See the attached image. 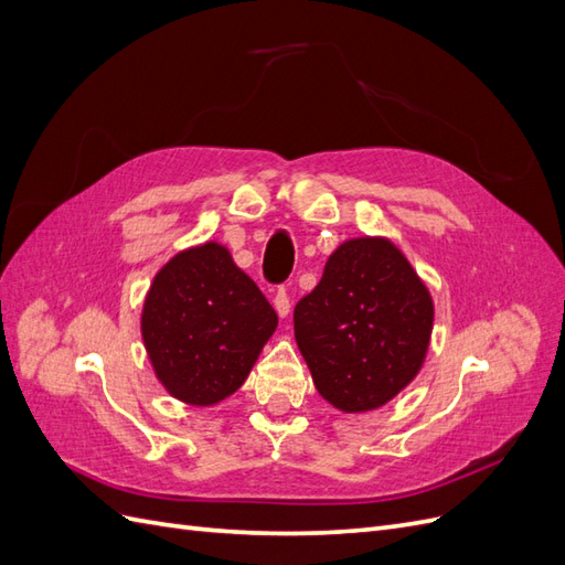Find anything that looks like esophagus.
Here are the masks:
<instances>
[{
    "label": "esophagus",
    "mask_w": 565,
    "mask_h": 565,
    "mask_svg": "<svg viewBox=\"0 0 565 565\" xmlns=\"http://www.w3.org/2000/svg\"><path fill=\"white\" fill-rule=\"evenodd\" d=\"M273 306H276V311H278L280 318H287V316H289V295H287L285 287L278 289L276 299H273Z\"/></svg>",
    "instance_id": "esophagus-1"
}]
</instances>
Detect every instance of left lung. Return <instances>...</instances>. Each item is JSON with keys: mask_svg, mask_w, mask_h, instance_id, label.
<instances>
[{"mask_svg": "<svg viewBox=\"0 0 565 565\" xmlns=\"http://www.w3.org/2000/svg\"><path fill=\"white\" fill-rule=\"evenodd\" d=\"M434 299L388 237H351L295 306L297 347L320 396L370 413L413 382L429 351Z\"/></svg>", "mask_w": 565, "mask_h": 565, "instance_id": "left-lung-1", "label": "left lung"}]
</instances>
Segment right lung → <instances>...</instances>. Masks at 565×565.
Here are the masks:
<instances>
[{
    "label": "right lung",
    "mask_w": 565,
    "mask_h": 565,
    "mask_svg": "<svg viewBox=\"0 0 565 565\" xmlns=\"http://www.w3.org/2000/svg\"><path fill=\"white\" fill-rule=\"evenodd\" d=\"M278 328L262 289L214 241L174 254L150 282L141 337L169 396L216 405L241 388Z\"/></svg>",
    "instance_id": "right-lung-1"
}]
</instances>
